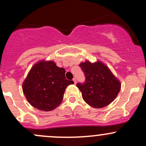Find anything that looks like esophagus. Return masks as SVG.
<instances>
[{
    "instance_id": "1",
    "label": "esophagus",
    "mask_w": 146,
    "mask_h": 146,
    "mask_svg": "<svg viewBox=\"0 0 146 146\" xmlns=\"http://www.w3.org/2000/svg\"><path fill=\"white\" fill-rule=\"evenodd\" d=\"M73 81L74 82V84H75L77 83V80H76V78H74L73 79Z\"/></svg>"
}]
</instances>
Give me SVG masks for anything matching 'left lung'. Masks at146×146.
<instances>
[{
	"label": "left lung",
	"instance_id": "8db88e82",
	"mask_svg": "<svg viewBox=\"0 0 146 146\" xmlns=\"http://www.w3.org/2000/svg\"><path fill=\"white\" fill-rule=\"evenodd\" d=\"M85 82L76 86L81 90L82 98L90 106L101 108L110 104L116 98L121 84L106 65L98 62L80 64Z\"/></svg>",
	"mask_w": 146,
	"mask_h": 146
}]
</instances>
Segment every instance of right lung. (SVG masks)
I'll return each instance as SVG.
<instances>
[{"instance_id": "right-lung-1", "label": "right lung", "mask_w": 146, "mask_h": 146, "mask_svg": "<svg viewBox=\"0 0 146 146\" xmlns=\"http://www.w3.org/2000/svg\"><path fill=\"white\" fill-rule=\"evenodd\" d=\"M73 80L65 78V70L53 61L38 62L31 68L23 85V93L34 108L51 111L63 100L64 93Z\"/></svg>"}]
</instances>
